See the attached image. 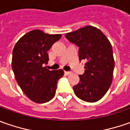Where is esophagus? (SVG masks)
I'll use <instances>...</instances> for the list:
<instances>
[{
	"label": "esophagus",
	"mask_w": 130,
	"mask_h": 130,
	"mask_svg": "<svg viewBox=\"0 0 130 130\" xmlns=\"http://www.w3.org/2000/svg\"><path fill=\"white\" fill-rule=\"evenodd\" d=\"M64 74H65L66 75H69V74H72V72H66V71H65V72H64Z\"/></svg>",
	"instance_id": "esophagus-1"
}]
</instances>
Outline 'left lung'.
<instances>
[{
	"label": "left lung",
	"instance_id": "obj_1",
	"mask_svg": "<svg viewBox=\"0 0 130 130\" xmlns=\"http://www.w3.org/2000/svg\"><path fill=\"white\" fill-rule=\"evenodd\" d=\"M69 41L79 47V61L85 60V72L73 87L79 99L96 102L107 92L111 85L114 69L112 46L98 28L86 26L65 35Z\"/></svg>",
	"mask_w": 130,
	"mask_h": 130
}]
</instances>
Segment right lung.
Instances as JSON below:
<instances>
[{
  "label": "right lung",
  "mask_w": 130,
  "mask_h": 130,
  "mask_svg": "<svg viewBox=\"0 0 130 130\" xmlns=\"http://www.w3.org/2000/svg\"><path fill=\"white\" fill-rule=\"evenodd\" d=\"M61 38L39 29L25 34L13 50L12 69L18 85L30 100L38 103L48 102L54 97L62 69L50 71L43 67L49 60L47 51Z\"/></svg>",
  "instance_id": "1"
}]
</instances>
